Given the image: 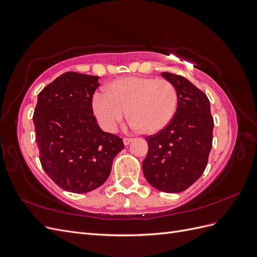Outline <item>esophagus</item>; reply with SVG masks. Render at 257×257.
<instances>
[{
	"label": "esophagus",
	"mask_w": 257,
	"mask_h": 257,
	"mask_svg": "<svg viewBox=\"0 0 257 257\" xmlns=\"http://www.w3.org/2000/svg\"><path fill=\"white\" fill-rule=\"evenodd\" d=\"M132 142H133V139H132V138H123V144L125 146L130 145Z\"/></svg>",
	"instance_id": "obj_1"
}]
</instances>
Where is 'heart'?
Segmentation results:
<instances>
[{"instance_id": "heart-1", "label": "heart", "mask_w": 257, "mask_h": 257, "mask_svg": "<svg viewBox=\"0 0 257 257\" xmlns=\"http://www.w3.org/2000/svg\"><path fill=\"white\" fill-rule=\"evenodd\" d=\"M178 107V91L174 83L152 77H123L95 93L92 108L108 132H114L126 116L132 126L147 135L157 134L173 120Z\"/></svg>"}]
</instances>
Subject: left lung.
Listing matches in <instances>:
<instances>
[{"label":"left lung","mask_w":257,"mask_h":257,"mask_svg":"<svg viewBox=\"0 0 257 257\" xmlns=\"http://www.w3.org/2000/svg\"><path fill=\"white\" fill-rule=\"evenodd\" d=\"M178 91L173 120L158 134L146 137L148 153L143 162L145 178L153 188L180 193L205 172L212 147L213 118L203 91L182 76L162 73Z\"/></svg>","instance_id":"obj_1"}]
</instances>
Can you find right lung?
Instances as JSON below:
<instances>
[{"instance_id": "right-lung-1", "label": "right lung", "mask_w": 257, "mask_h": 257, "mask_svg": "<svg viewBox=\"0 0 257 257\" xmlns=\"http://www.w3.org/2000/svg\"><path fill=\"white\" fill-rule=\"evenodd\" d=\"M98 76L66 72L40 92L33 114L40 161L51 180L72 193L99 188L110 175L122 138L93 115Z\"/></svg>"}]
</instances>
